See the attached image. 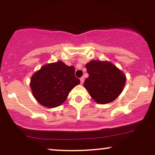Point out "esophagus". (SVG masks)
Returning <instances> with one entry per match:
<instances>
[{
	"label": "esophagus",
	"mask_w": 155,
	"mask_h": 155,
	"mask_svg": "<svg viewBox=\"0 0 155 155\" xmlns=\"http://www.w3.org/2000/svg\"><path fill=\"white\" fill-rule=\"evenodd\" d=\"M80 81H81V84L84 83V76L80 78Z\"/></svg>",
	"instance_id": "34e87169"
}]
</instances>
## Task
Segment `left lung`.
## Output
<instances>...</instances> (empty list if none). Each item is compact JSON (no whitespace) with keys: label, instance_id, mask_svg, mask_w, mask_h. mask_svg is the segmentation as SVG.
Wrapping results in <instances>:
<instances>
[{"label":"left lung","instance_id":"8db88e82","mask_svg":"<svg viewBox=\"0 0 155 155\" xmlns=\"http://www.w3.org/2000/svg\"><path fill=\"white\" fill-rule=\"evenodd\" d=\"M89 77L84 86L98 104L111 103L120 95L125 84L124 74L108 62L92 60L86 65Z\"/></svg>","mask_w":155,"mask_h":155}]
</instances>
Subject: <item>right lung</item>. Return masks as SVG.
Listing matches in <instances>:
<instances>
[{"instance_id": "obj_1", "label": "right lung", "mask_w": 155, "mask_h": 155, "mask_svg": "<svg viewBox=\"0 0 155 155\" xmlns=\"http://www.w3.org/2000/svg\"><path fill=\"white\" fill-rule=\"evenodd\" d=\"M79 83L74 67L58 61L44 65L35 72L31 78V87L39 104L54 108L65 102L71 90Z\"/></svg>"}]
</instances>
